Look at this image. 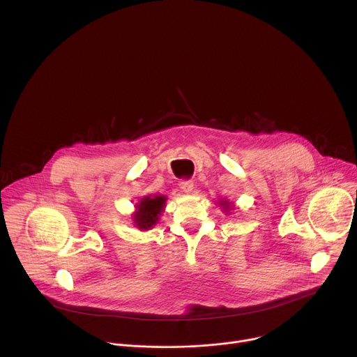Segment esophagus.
Masks as SVG:
<instances>
[{
    "mask_svg": "<svg viewBox=\"0 0 357 357\" xmlns=\"http://www.w3.org/2000/svg\"><path fill=\"white\" fill-rule=\"evenodd\" d=\"M179 188L182 189V192L190 193L192 189H193V182L192 181H181L179 182Z\"/></svg>",
    "mask_w": 357,
    "mask_h": 357,
    "instance_id": "1",
    "label": "esophagus"
}]
</instances>
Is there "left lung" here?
Masks as SVG:
<instances>
[{"instance_id":"8db88e82","label":"left lung","mask_w":357,"mask_h":357,"mask_svg":"<svg viewBox=\"0 0 357 357\" xmlns=\"http://www.w3.org/2000/svg\"><path fill=\"white\" fill-rule=\"evenodd\" d=\"M220 205L225 208V212H226L227 209H230V203H229L227 200H220Z\"/></svg>"}]
</instances>
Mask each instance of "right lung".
<instances>
[{"label": "right lung", "instance_id": "add662e5", "mask_svg": "<svg viewBox=\"0 0 357 357\" xmlns=\"http://www.w3.org/2000/svg\"><path fill=\"white\" fill-rule=\"evenodd\" d=\"M167 197L162 195L144 196L137 203V212L134 213V223L141 230H148L157 225L161 212L164 211Z\"/></svg>", "mask_w": 357, "mask_h": 357}]
</instances>
